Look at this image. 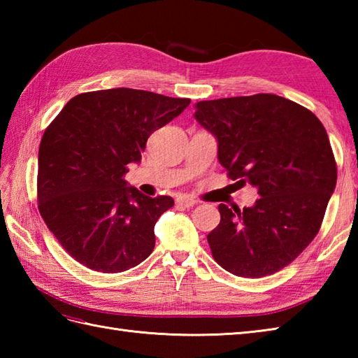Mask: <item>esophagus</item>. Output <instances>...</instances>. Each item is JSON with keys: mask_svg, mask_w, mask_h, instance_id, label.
<instances>
[{"mask_svg": "<svg viewBox=\"0 0 358 358\" xmlns=\"http://www.w3.org/2000/svg\"><path fill=\"white\" fill-rule=\"evenodd\" d=\"M175 203L178 204V206H183V208H191L195 204V200L192 196H187V195H178L177 199H175Z\"/></svg>", "mask_w": 358, "mask_h": 358, "instance_id": "34e87169", "label": "esophagus"}]
</instances>
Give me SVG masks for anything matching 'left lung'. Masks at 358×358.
Wrapping results in <instances>:
<instances>
[{
  "label": "left lung",
  "instance_id": "1",
  "mask_svg": "<svg viewBox=\"0 0 358 358\" xmlns=\"http://www.w3.org/2000/svg\"><path fill=\"white\" fill-rule=\"evenodd\" d=\"M195 118L217 136L227 177L260 195L252 208L220 204V224L208 235L212 257L237 277L272 275L322 227L337 183L326 129L309 109L273 94L200 101Z\"/></svg>",
  "mask_w": 358,
  "mask_h": 358
}]
</instances>
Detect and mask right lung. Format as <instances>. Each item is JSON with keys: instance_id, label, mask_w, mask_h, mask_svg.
Masks as SVG:
<instances>
[{"instance_id": "right-lung-1", "label": "right lung", "mask_w": 358, "mask_h": 358, "mask_svg": "<svg viewBox=\"0 0 358 358\" xmlns=\"http://www.w3.org/2000/svg\"><path fill=\"white\" fill-rule=\"evenodd\" d=\"M191 100L117 87L67 101L48 126L38 152V209L53 237L86 268L117 273L146 260L154 227L173 206L127 187L129 163H138L150 134Z\"/></svg>"}]
</instances>
